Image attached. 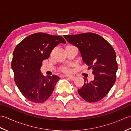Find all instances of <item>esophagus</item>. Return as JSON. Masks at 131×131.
<instances>
[{
  "mask_svg": "<svg viewBox=\"0 0 131 131\" xmlns=\"http://www.w3.org/2000/svg\"><path fill=\"white\" fill-rule=\"evenodd\" d=\"M65 77H67V78H69L71 80H74L75 78V77L74 76L70 75H66Z\"/></svg>",
  "mask_w": 131,
  "mask_h": 131,
  "instance_id": "34e87169",
  "label": "esophagus"
}]
</instances>
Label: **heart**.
<instances>
[{
  "label": "heart",
  "instance_id": "heart-1",
  "mask_svg": "<svg viewBox=\"0 0 131 131\" xmlns=\"http://www.w3.org/2000/svg\"><path fill=\"white\" fill-rule=\"evenodd\" d=\"M61 70H62V71H63V73H70L71 72L70 68H69V67L68 66L62 67L61 68Z\"/></svg>",
  "mask_w": 131,
  "mask_h": 131
}]
</instances>
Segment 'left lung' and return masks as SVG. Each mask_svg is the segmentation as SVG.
I'll return each instance as SVG.
<instances>
[{"label":"left lung","mask_w":131,"mask_h":131,"mask_svg":"<svg viewBox=\"0 0 131 131\" xmlns=\"http://www.w3.org/2000/svg\"><path fill=\"white\" fill-rule=\"evenodd\" d=\"M68 42L76 46L81 53L83 62L92 70L94 80L78 90L79 95L88 102L102 100L109 92L116 81L118 70L116 56L111 44L101 36L92 32L65 35Z\"/></svg>","instance_id":"8db88e82"}]
</instances>
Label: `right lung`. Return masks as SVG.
Listing matches in <instances>:
<instances>
[{
	"instance_id": "1",
	"label": "right lung",
	"mask_w": 131,
	"mask_h": 131,
	"mask_svg": "<svg viewBox=\"0 0 131 131\" xmlns=\"http://www.w3.org/2000/svg\"><path fill=\"white\" fill-rule=\"evenodd\" d=\"M61 43L66 41L61 36L38 32L25 38L15 48L11 63L14 79L21 93L30 101L43 103L53 91L59 77L46 78L40 70L43 61Z\"/></svg>"
}]
</instances>
